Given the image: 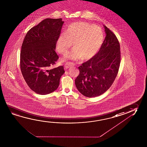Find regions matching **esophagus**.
<instances>
[{
  "mask_svg": "<svg viewBox=\"0 0 147 147\" xmlns=\"http://www.w3.org/2000/svg\"><path fill=\"white\" fill-rule=\"evenodd\" d=\"M73 65H74V63H70V62H68L65 65V69H67L68 68L71 67H72Z\"/></svg>",
  "mask_w": 147,
  "mask_h": 147,
  "instance_id": "obj_1",
  "label": "esophagus"
}]
</instances>
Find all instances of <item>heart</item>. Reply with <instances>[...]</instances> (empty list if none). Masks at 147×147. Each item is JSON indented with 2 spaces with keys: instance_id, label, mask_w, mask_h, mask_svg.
<instances>
[{
  "instance_id": "obj_1",
  "label": "heart",
  "mask_w": 147,
  "mask_h": 147,
  "mask_svg": "<svg viewBox=\"0 0 147 147\" xmlns=\"http://www.w3.org/2000/svg\"><path fill=\"white\" fill-rule=\"evenodd\" d=\"M104 32L95 24L77 22L70 24L65 33L61 34L57 41L58 52L65 54L73 44L74 49L65 56L67 59L89 60L96 54L104 42Z\"/></svg>"
}]
</instances>
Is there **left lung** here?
I'll return each mask as SVG.
<instances>
[{
    "mask_svg": "<svg viewBox=\"0 0 147 147\" xmlns=\"http://www.w3.org/2000/svg\"><path fill=\"white\" fill-rule=\"evenodd\" d=\"M106 33L98 52L78 67L80 74L75 80L77 90L88 97L98 96L113 84L120 63V45L115 35L104 26Z\"/></svg>",
    "mask_w": 147,
    "mask_h": 147,
    "instance_id": "obj_1",
    "label": "left lung"
}]
</instances>
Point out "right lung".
<instances>
[{
    "label": "right lung",
    "mask_w": 147,
    "mask_h": 147,
    "mask_svg": "<svg viewBox=\"0 0 147 147\" xmlns=\"http://www.w3.org/2000/svg\"><path fill=\"white\" fill-rule=\"evenodd\" d=\"M64 22L61 18H47L27 32L20 52V69L29 88L37 94L46 95L58 88L63 66L50 69L58 56L56 45Z\"/></svg>",
    "instance_id": "add662e5"
}]
</instances>
